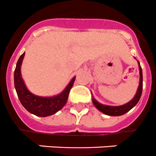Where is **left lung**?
<instances>
[{
    "label": "left lung",
    "mask_w": 156,
    "mask_h": 156,
    "mask_svg": "<svg viewBox=\"0 0 156 156\" xmlns=\"http://www.w3.org/2000/svg\"><path fill=\"white\" fill-rule=\"evenodd\" d=\"M139 74H140V81H139V85L137 90V93L134 96V98L129 101L126 104L121 105V106H109V105H105L100 104L94 98H93V103L94 104L95 107L100 111L104 113L105 114L109 116H120L124 113H127L134 106L136 105V104L139 102V99L141 98L142 92H143V72H142V68L140 66V63L139 62Z\"/></svg>",
    "instance_id": "1"
}]
</instances>
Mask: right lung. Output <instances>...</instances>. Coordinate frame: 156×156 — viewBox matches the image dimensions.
<instances>
[{
	"instance_id": "right-lung-1",
	"label": "right lung",
	"mask_w": 156,
	"mask_h": 156,
	"mask_svg": "<svg viewBox=\"0 0 156 156\" xmlns=\"http://www.w3.org/2000/svg\"><path fill=\"white\" fill-rule=\"evenodd\" d=\"M24 55L25 52L20 56L14 71V86L17 97L25 109L30 113L39 117L52 115L60 110L66 104L76 77L72 78L65 89L58 95L51 98L34 95L27 88L21 75V65Z\"/></svg>"
}]
</instances>
